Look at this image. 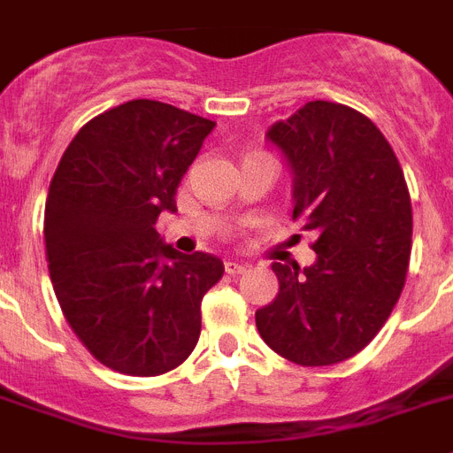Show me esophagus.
Listing matches in <instances>:
<instances>
[{
	"mask_svg": "<svg viewBox=\"0 0 453 453\" xmlns=\"http://www.w3.org/2000/svg\"><path fill=\"white\" fill-rule=\"evenodd\" d=\"M247 270L245 264H238V261H224V273L226 274H242Z\"/></svg>",
	"mask_w": 453,
	"mask_h": 453,
	"instance_id": "obj_1",
	"label": "esophagus"
}]
</instances>
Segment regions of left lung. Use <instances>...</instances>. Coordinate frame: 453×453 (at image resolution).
<instances>
[{
    "mask_svg": "<svg viewBox=\"0 0 453 453\" xmlns=\"http://www.w3.org/2000/svg\"><path fill=\"white\" fill-rule=\"evenodd\" d=\"M268 137L296 173L293 219L314 231L316 264H273L280 293L258 334L300 366H327L373 342L403 291L412 203L399 157L369 116L314 100Z\"/></svg>",
    "mask_w": 453,
    "mask_h": 453,
    "instance_id": "8db88e82",
    "label": "left lung"
}]
</instances>
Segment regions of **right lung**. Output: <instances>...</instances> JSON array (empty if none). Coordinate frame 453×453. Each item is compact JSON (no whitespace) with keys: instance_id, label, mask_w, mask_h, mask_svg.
<instances>
[{"instance_id":"obj_1","label":"right lung","mask_w":453,"mask_h":453,"mask_svg":"<svg viewBox=\"0 0 453 453\" xmlns=\"http://www.w3.org/2000/svg\"><path fill=\"white\" fill-rule=\"evenodd\" d=\"M215 123L160 100H130L80 127L50 180L45 258L68 326L100 365L160 376L201 332L218 257L180 254L156 231Z\"/></svg>"}]
</instances>
